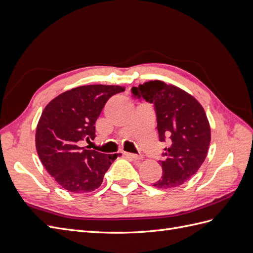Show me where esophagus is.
I'll return each instance as SVG.
<instances>
[{"label": "esophagus", "instance_id": "34e87169", "mask_svg": "<svg viewBox=\"0 0 253 253\" xmlns=\"http://www.w3.org/2000/svg\"><path fill=\"white\" fill-rule=\"evenodd\" d=\"M125 155H126V156H128V157H131V158H133V159H135V160H138V159H141V155H137V154H133V153H127V152H126V153H125Z\"/></svg>", "mask_w": 253, "mask_h": 253}]
</instances>
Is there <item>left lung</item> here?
I'll return each instance as SVG.
<instances>
[{"label": "left lung", "mask_w": 253, "mask_h": 253, "mask_svg": "<svg viewBox=\"0 0 253 253\" xmlns=\"http://www.w3.org/2000/svg\"><path fill=\"white\" fill-rule=\"evenodd\" d=\"M134 97L154 104L159 140L165 148L162 178L153 183L158 189L182 185L197 172L208 153L210 125L201 103L183 89L155 80L133 86Z\"/></svg>", "instance_id": "left-lung-1"}]
</instances>
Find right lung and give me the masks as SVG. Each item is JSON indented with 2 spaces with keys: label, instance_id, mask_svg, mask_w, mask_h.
I'll return each instance as SVG.
<instances>
[{
  "label": "right lung",
  "instance_id": "obj_1",
  "mask_svg": "<svg viewBox=\"0 0 253 253\" xmlns=\"http://www.w3.org/2000/svg\"><path fill=\"white\" fill-rule=\"evenodd\" d=\"M119 85H83L60 94L45 106L36 131V148L45 169L73 193L100 187L118 154H102L82 147L96 137L95 124L104 104L125 91Z\"/></svg>",
  "mask_w": 253,
  "mask_h": 253
}]
</instances>
